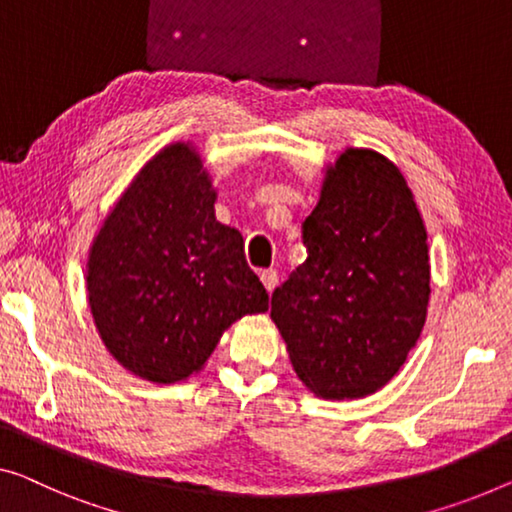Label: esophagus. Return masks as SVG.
<instances>
[{
	"instance_id": "esophagus-1",
	"label": "esophagus",
	"mask_w": 512,
	"mask_h": 512,
	"mask_svg": "<svg viewBox=\"0 0 512 512\" xmlns=\"http://www.w3.org/2000/svg\"><path fill=\"white\" fill-rule=\"evenodd\" d=\"M259 280H262V285H264V289H266V292H273V289H276L278 287V273L276 271H262V273H259Z\"/></svg>"
}]
</instances>
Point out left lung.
Wrapping results in <instances>:
<instances>
[{
	"mask_svg": "<svg viewBox=\"0 0 512 512\" xmlns=\"http://www.w3.org/2000/svg\"><path fill=\"white\" fill-rule=\"evenodd\" d=\"M308 257L271 296L296 375L326 400L377 393L421 338L427 232L398 165L349 147L326 165L303 223Z\"/></svg>",
	"mask_w": 512,
	"mask_h": 512,
	"instance_id": "8db88e82",
	"label": "left lung"
}]
</instances>
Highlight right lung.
<instances>
[{
  "label": "right lung",
  "instance_id": "1",
  "mask_svg": "<svg viewBox=\"0 0 512 512\" xmlns=\"http://www.w3.org/2000/svg\"><path fill=\"white\" fill-rule=\"evenodd\" d=\"M216 188L190 142L147 160L94 236L87 294L98 335L135 377L200 372L236 319L269 310L243 236L216 220Z\"/></svg>",
  "mask_w": 512,
  "mask_h": 512
}]
</instances>
